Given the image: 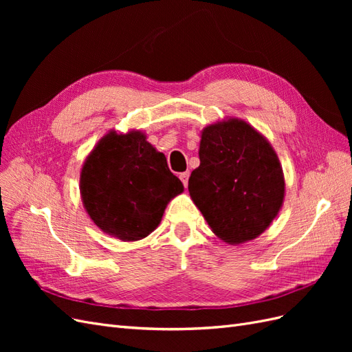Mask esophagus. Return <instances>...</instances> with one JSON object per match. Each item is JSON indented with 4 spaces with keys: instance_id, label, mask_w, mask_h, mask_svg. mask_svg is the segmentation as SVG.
<instances>
[{
    "instance_id": "1",
    "label": "esophagus",
    "mask_w": 352,
    "mask_h": 352,
    "mask_svg": "<svg viewBox=\"0 0 352 352\" xmlns=\"http://www.w3.org/2000/svg\"><path fill=\"white\" fill-rule=\"evenodd\" d=\"M179 177H180V180H182L184 186L186 188V186H188V179H189V172H184V173H180V175H179Z\"/></svg>"
}]
</instances>
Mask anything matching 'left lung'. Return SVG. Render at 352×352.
<instances>
[{
    "label": "left lung",
    "instance_id": "left-lung-1",
    "mask_svg": "<svg viewBox=\"0 0 352 352\" xmlns=\"http://www.w3.org/2000/svg\"><path fill=\"white\" fill-rule=\"evenodd\" d=\"M199 162L188 189L211 230L229 243L257 238L285 195L282 167L270 144L242 120L220 122L202 131Z\"/></svg>",
    "mask_w": 352,
    "mask_h": 352
}]
</instances>
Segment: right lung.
Here are the masks:
<instances>
[{"mask_svg": "<svg viewBox=\"0 0 352 352\" xmlns=\"http://www.w3.org/2000/svg\"><path fill=\"white\" fill-rule=\"evenodd\" d=\"M184 190L163 153L144 133L104 136L80 173L83 206L95 225L122 241L150 235L167 202Z\"/></svg>", "mask_w": 352, "mask_h": 352, "instance_id": "obj_1", "label": "right lung"}]
</instances>
